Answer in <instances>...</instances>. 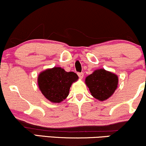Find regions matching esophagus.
Instances as JSON below:
<instances>
[{
  "instance_id": "1",
  "label": "esophagus",
  "mask_w": 146,
  "mask_h": 146,
  "mask_svg": "<svg viewBox=\"0 0 146 146\" xmlns=\"http://www.w3.org/2000/svg\"><path fill=\"white\" fill-rule=\"evenodd\" d=\"M79 78H80V79H82L83 77H84V73H78Z\"/></svg>"
}]
</instances>
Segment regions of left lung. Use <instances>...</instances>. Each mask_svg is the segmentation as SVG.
<instances>
[{"label":"left lung","instance_id":"obj_1","mask_svg":"<svg viewBox=\"0 0 146 146\" xmlns=\"http://www.w3.org/2000/svg\"><path fill=\"white\" fill-rule=\"evenodd\" d=\"M85 83L92 96L100 101H104L115 93L118 85V77L104 68L95 70L87 76Z\"/></svg>","mask_w":146,"mask_h":146}]
</instances>
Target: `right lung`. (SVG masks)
<instances>
[{"label":"right lung","instance_id":"add662e5","mask_svg":"<svg viewBox=\"0 0 146 146\" xmlns=\"http://www.w3.org/2000/svg\"><path fill=\"white\" fill-rule=\"evenodd\" d=\"M78 80L74 72H66L61 67H53L41 72L38 84L43 95L53 103H60L67 98L71 84Z\"/></svg>","mask_w":146,"mask_h":146}]
</instances>
